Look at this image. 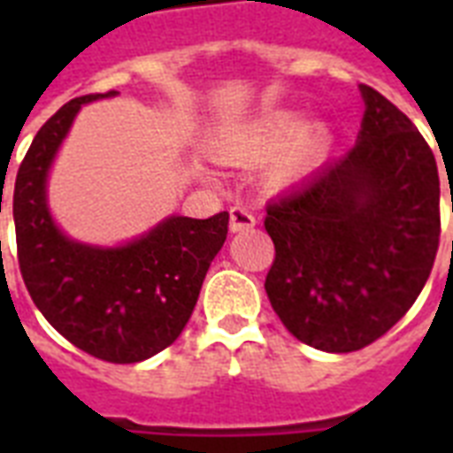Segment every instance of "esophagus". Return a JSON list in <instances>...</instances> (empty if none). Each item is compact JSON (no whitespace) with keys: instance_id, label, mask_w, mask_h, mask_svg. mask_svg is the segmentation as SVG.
Listing matches in <instances>:
<instances>
[{"instance_id":"esophagus-1","label":"esophagus","mask_w":453,"mask_h":453,"mask_svg":"<svg viewBox=\"0 0 453 453\" xmlns=\"http://www.w3.org/2000/svg\"><path fill=\"white\" fill-rule=\"evenodd\" d=\"M256 226V216L249 211L247 206H233L230 209V230L242 233V230H251Z\"/></svg>"}]
</instances>
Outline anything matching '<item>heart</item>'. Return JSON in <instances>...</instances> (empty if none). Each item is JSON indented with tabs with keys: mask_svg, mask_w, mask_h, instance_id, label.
Instances as JSON below:
<instances>
[{
	"mask_svg": "<svg viewBox=\"0 0 453 453\" xmlns=\"http://www.w3.org/2000/svg\"><path fill=\"white\" fill-rule=\"evenodd\" d=\"M326 143V129L319 124L305 127L301 112L268 110L227 129L220 136L219 150L227 162L240 166H258L282 152L270 166L268 180L284 185L312 166L324 155Z\"/></svg>",
	"mask_w": 453,
	"mask_h": 453,
	"instance_id": "b5f03b06",
	"label": "heart"
}]
</instances>
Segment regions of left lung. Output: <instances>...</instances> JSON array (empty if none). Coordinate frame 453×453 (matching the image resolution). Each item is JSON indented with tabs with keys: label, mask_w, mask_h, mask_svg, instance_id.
Masks as SVG:
<instances>
[{
	"label": "left lung",
	"mask_w": 453,
	"mask_h": 453,
	"mask_svg": "<svg viewBox=\"0 0 453 453\" xmlns=\"http://www.w3.org/2000/svg\"><path fill=\"white\" fill-rule=\"evenodd\" d=\"M357 143L268 204L265 291L305 345L352 352L407 315L440 247V176L404 112L359 84Z\"/></svg>",
	"instance_id": "left-lung-1"
}]
</instances>
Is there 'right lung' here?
Here are the masks:
<instances>
[{
    "instance_id": "add662e5",
    "label": "right lung",
    "mask_w": 453,
    "mask_h": 453,
    "mask_svg": "<svg viewBox=\"0 0 453 453\" xmlns=\"http://www.w3.org/2000/svg\"><path fill=\"white\" fill-rule=\"evenodd\" d=\"M112 96H80L37 131L18 169L13 223L20 275L53 329L94 357L134 365L180 336L226 242L230 213L169 216L122 247L70 240L53 223L46 178L81 105Z\"/></svg>"
}]
</instances>
